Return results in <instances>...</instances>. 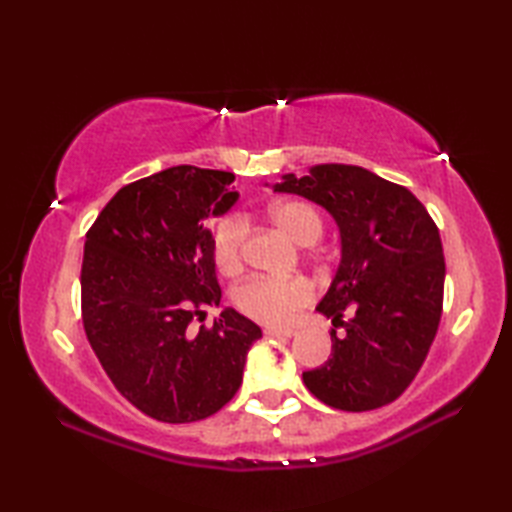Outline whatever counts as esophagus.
Segmentation results:
<instances>
[{
	"instance_id": "esophagus-1",
	"label": "esophagus",
	"mask_w": 512,
	"mask_h": 512,
	"mask_svg": "<svg viewBox=\"0 0 512 512\" xmlns=\"http://www.w3.org/2000/svg\"><path fill=\"white\" fill-rule=\"evenodd\" d=\"M295 330H281V328H266V336H281V339H292Z\"/></svg>"
}]
</instances>
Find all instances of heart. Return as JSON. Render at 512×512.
<instances>
[{"instance_id":"1","label":"heart","mask_w":512,"mask_h":512,"mask_svg":"<svg viewBox=\"0 0 512 512\" xmlns=\"http://www.w3.org/2000/svg\"><path fill=\"white\" fill-rule=\"evenodd\" d=\"M270 217L292 242L310 246L317 242L323 231L319 213L306 202L286 200L270 206ZM246 239V220L242 215H228L217 224L213 235L215 262L224 273H233L242 259V246ZM312 299V286L303 277H253L244 281L235 292L237 308L250 319L268 325H284L292 321L297 310Z\"/></svg>"}]
</instances>
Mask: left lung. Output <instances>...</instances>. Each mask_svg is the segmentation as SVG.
<instances>
[{
  "label": "left lung",
  "instance_id": "8db88e82",
  "mask_svg": "<svg viewBox=\"0 0 512 512\" xmlns=\"http://www.w3.org/2000/svg\"><path fill=\"white\" fill-rule=\"evenodd\" d=\"M273 191L323 206L341 235V262L317 310L343 332L332 330L328 363L303 372V383L341 411L394 402L420 372L438 332V226L409 189L363 167L317 165L303 178L286 173Z\"/></svg>",
  "mask_w": 512,
  "mask_h": 512
}]
</instances>
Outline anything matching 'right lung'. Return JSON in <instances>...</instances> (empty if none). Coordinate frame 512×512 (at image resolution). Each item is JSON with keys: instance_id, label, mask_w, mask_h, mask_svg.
<instances>
[{"instance_id": "right-lung-1", "label": "right lung", "mask_w": 512, "mask_h": 512, "mask_svg": "<svg viewBox=\"0 0 512 512\" xmlns=\"http://www.w3.org/2000/svg\"><path fill=\"white\" fill-rule=\"evenodd\" d=\"M233 180L191 165L158 171L118 191L85 237V334L121 396L160 422L220 411L262 336L233 308L211 330H189L204 306H220L206 220L231 211L239 198Z\"/></svg>"}]
</instances>
